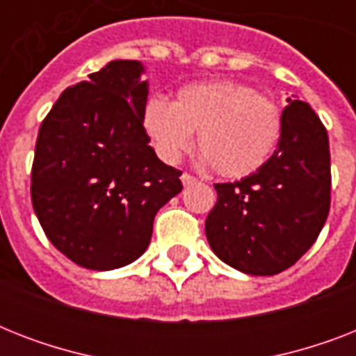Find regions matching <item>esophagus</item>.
Masks as SVG:
<instances>
[{"instance_id": "1", "label": "esophagus", "mask_w": 356, "mask_h": 356, "mask_svg": "<svg viewBox=\"0 0 356 356\" xmlns=\"http://www.w3.org/2000/svg\"><path fill=\"white\" fill-rule=\"evenodd\" d=\"M181 181H183V184H184V186H188V184H194V183H197V179H195L194 175H190V173H186V172H184L183 175H181Z\"/></svg>"}]
</instances>
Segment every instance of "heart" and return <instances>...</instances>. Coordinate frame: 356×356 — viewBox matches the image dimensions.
<instances>
[{
	"instance_id": "1",
	"label": "heart",
	"mask_w": 356,
	"mask_h": 356,
	"mask_svg": "<svg viewBox=\"0 0 356 356\" xmlns=\"http://www.w3.org/2000/svg\"><path fill=\"white\" fill-rule=\"evenodd\" d=\"M142 125L162 161L177 162L197 147L218 175L242 179L270 161L282 133L281 111L270 97L238 81L218 79L179 88L173 103L149 97Z\"/></svg>"
}]
</instances>
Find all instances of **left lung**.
<instances>
[{
	"mask_svg": "<svg viewBox=\"0 0 356 356\" xmlns=\"http://www.w3.org/2000/svg\"><path fill=\"white\" fill-rule=\"evenodd\" d=\"M214 188L216 205L205 222L212 251L251 275L288 270L316 242L331 209V153L320 116L309 103H288L270 161Z\"/></svg>",
	"mask_w": 356,
	"mask_h": 356,
	"instance_id": "obj_1",
	"label": "left lung"
}]
</instances>
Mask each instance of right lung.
<instances>
[{
  "label": "right lung",
  "instance_id": "obj_1",
  "mask_svg": "<svg viewBox=\"0 0 356 356\" xmlns=\"http://www.w3.org/2000/svg\"><path fill=\"white\" fill-rule=\"evenodd\" d=\"M138 60H113L60 94L38 131L31 201L49 242L86 270L131 264L153 220L183 190L142 125Z\"/></svg>",
  "mask_w": 356,
  "mask_h": 356
}]
</instances>
